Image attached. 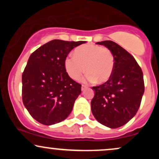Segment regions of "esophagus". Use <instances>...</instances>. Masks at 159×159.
Instances as JSON below:
<instances>
[{
    "instance_id": "obj_1",
    "label": "esophagus",
    "mask_w": 159,
    "mask_h": 159,
    "mask_svg": "<svg viewBox=\"0 0 159 159\" xmlns=\"http://www.w3.org/2000/svg\"><path fill=\"white\" fill-rule=\"evenodd\" d=\"M86 88H87V86H86L84 84H82V86H81V90H84Z\"/></svg>"
}]
</instances>
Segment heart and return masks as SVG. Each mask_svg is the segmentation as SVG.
<instances>
[{
    "mask_svg": "<svg viewBox=\"0 0 159 159\" xmlns=\"http://www.w3.org/2000/svg\"><path fill=\"white\" fill-rule=\"evenodd\" d=\"M64 66L66 72L78 80L87 71L89 81L105 83L110 80L114 69V57L109 49L93 44H86L75 50V56H68Z\"/></svg>",
    "mask_w": 159,
    "mask_h": 159,
    "instance_id": "obj_1",
    "label": "heart"
}]
</instances>
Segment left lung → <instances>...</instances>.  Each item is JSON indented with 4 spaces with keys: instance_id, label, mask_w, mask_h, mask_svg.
Returning <instances> with one entry per match:
<instances>
[{
    "instance_id": "1",
    "label": "left lung",
    "mask_w": 159,
    "mask_h": 159,
    "mask_svg": "<svg viewBox=\"0 0 159 159\" xmlns=\"http://www.w3.org/2000/svg\"><path fill=\"white\" fill-rule=\"evenodd\" d=\"M114 57V69L109 81L93 87L91 110L96 120L116 129L126 124L138 112L144 93L143 72L135 59L120 45L110 40L98 42Z\"/></svg>"
}]
</instances>
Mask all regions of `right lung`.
<instances>
[{"mask_svg":"<svg viewBox=\"0 0 159 159\" xmlns=\"http://www.w3.org/2000/svg\"><path fill=\"white\" fill-rule=\"evenodd\" d=\"M85 43L54 39L29 57L22 74V101L39 123L54 125L70 114L81 85L69 77L64 61L72 49Z\"/></svg>","mask_w":159,"mask_h":159,"instance_id":"1","label":"right lung"}]
</instances>
